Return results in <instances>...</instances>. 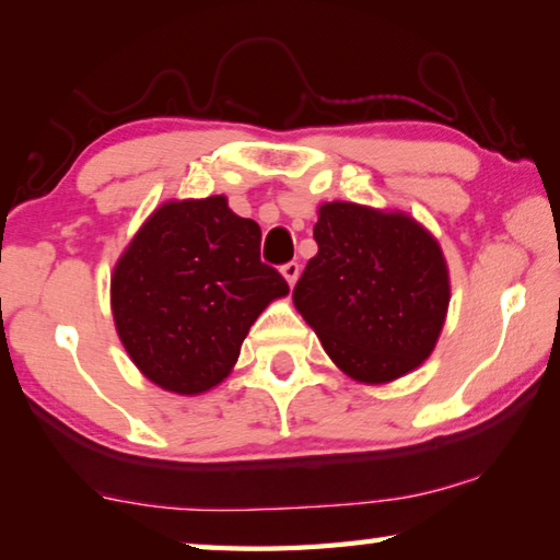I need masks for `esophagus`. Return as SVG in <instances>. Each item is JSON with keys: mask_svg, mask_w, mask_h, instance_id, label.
I'll use <instances>...</instances> for the list:
<instances>
[{"mask_svg": "<svg viewBox=\"0 0 560 560\" xmlns=\"http://www.w3.org/2000/svg\"><path fill=\"white\" fill-rule=\"evenodd\" d=\"M299 271H301L299 264L289 261V264H283V267H281V277L287 279L289 287H293V283H296V279H299Z\"/></svg>", "mask_w": 560, "mask_h": 560, "instance_id": "34e87169", "label": "esophagus"}]
</instances>
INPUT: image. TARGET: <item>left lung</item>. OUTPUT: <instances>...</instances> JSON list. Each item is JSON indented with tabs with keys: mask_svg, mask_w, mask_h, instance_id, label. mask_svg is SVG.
Masks as SVG:
<instances>
[{
	"mask_svg": "<svg viewBox=\"0 0 560 560\" xmlns=\"http://www.w3.org/2000/svg\"><path fill=\"white\" fill-rule=\"evenodd\" d=\"M314 240L318 254L293 289V306L328 358L365 385L420 368L450 308L440 242L410 214L355 202L320 205Z\"/></svg>",
	"mask_w": 560,
	"mask_h": 560,
	"instance_id": "obj_1",
	"label": "left lung"
}]
</instances>
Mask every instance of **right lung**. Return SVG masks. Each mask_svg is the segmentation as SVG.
Wrapping results in <instances>:
<instances>
[{
	"mask_svg": "<svg viewBox=\"0 0 560 560\" xmlns=\"http://www.w3.org/2000/svg\"><path fill=\"white\" fill-rule=\"evenodd\" d=\"M259 244V224L224 195L163 202L143 222L110 273V308L150 383L200 395L232 373L254 320L289 293Z\"/></svg>",
	"mask_w": 560,
	"mask_h": 560,
	"instance_id": "obj_1",
	"label": "right lung"
}]
</instances>
